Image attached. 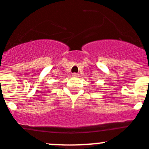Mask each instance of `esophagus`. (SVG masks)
<instances>
[{"mask_svg":"<svg viewBox=\"0 0 149 149\" xmlns=\"http://www.w3.org/2000/svg\"><path fill=\"white\" fill-rule=\"evenodd\" d=\"M72 76H73V77H78V76H79V74H78V73H73V75H72Z\"/></svg>","mask_w":149,"mask_h":149,"instance_id":"obj_1","label":"esophagus"}]
</instances>
